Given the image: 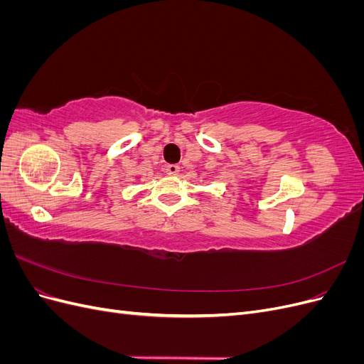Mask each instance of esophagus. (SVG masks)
I'll return each instance as SVG.
<instances>
[{"label":"esophagus","instance_id":"1","mask_svg":"<svg viewBox=\"0 0 364 364\" xmlns=\"http://www.w3.org/2000/svg\"><path fill=\"white\" fill-rule=\"evenodd\" d=\"M165 173L170 174V176H176L179 173V165L178 164H168L165 165Z\"/></svg>","mask_w":364,"mask_h":364}]
</instances>
